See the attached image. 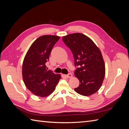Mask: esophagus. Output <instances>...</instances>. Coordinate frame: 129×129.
I'll return each mask as SVG.
<instances>
[{"label":"esophagus","instance_id":"1","mask_svg":"<svg viewBox=\"0 0 129 129\" xmlns=\"http://www.w3.org/2000/svg\"><path fill=\"white\" fill-rule=\"evenodd\" d=\"M72 76H73V75H72V74H71V73L68 74H67V75H65V77L67 78H72Z\"/></svg>","mask_w":129,"mask_h":129}]
</instances>
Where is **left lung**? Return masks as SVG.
Masks as SVG:
<instances>
[{"mask_svg":"<svg viewBox=\"0 0 129 129\" xmlns=\"http://www.w3.org/2000/svg\"><path fill=\"white\" fill-rule=\"evenodd\" d=\"M62 41L72 51L75 67L74 72L80 84L75 91L84 96L97 92L103 84L105 66L100 49L85 35L70 34L62 37Z\"/></svg>","mask_w":129,"mask_h":129,"instance_id":"8db88e82","label":"left lung"}]
</instances>
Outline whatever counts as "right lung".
<instances>
[{
	"mask_svg": "<svg viewBox=\"0 0 129 129\" xmlns=\"http://www.w3.org/2000/svg\"><path fill=\"white\" fill-rule=\"evenodd\" d=\"M60 37L43 35L32 44L24 57L22 66L24 83L28 89L38 96L45 97L51 94L61 79L48 70L45 63L49 59L53 46Z\"/></svg>",
	"mask_w": 129,
	"mask_h": 129,
	"instance_id": "right-lung-1",
	"label": "right lung"
}]
</instances>
